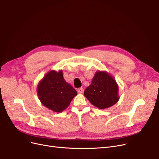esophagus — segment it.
Returning a JSON list of instances; mask_svg holds the SVG:
<instances>
[{
  "label": "esophagus",
  "instance_id": "1",
  "mask_svg": "<svg viewBox=\"0 0 159 159\" xmlns=\"http://www.w3.org/2000/svg\"><path fill=\"white\" fill-rule=\"evenodd\" d=\"M77 92L79 93H83L84 92V89L83 88H79L77 89Z\"/></svg>",
  "mask_w": 159,
  "mask_h": 159
}]
</instances>
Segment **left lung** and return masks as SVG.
<instances>
[{
  "label": "left lung",
  "instance_id": "left-lung-1",
  "mask_svg": "<svg viewBox=\"0 0 159 159\" xmlns=\"http://www.w3.org/2000/svg\"><path fill=\"white\" fill-rule=\"evenodd\" d=\"M118 89L113 76L106 71L98 70L96 72L90 85L84 90V95L94 106L105 109L118 102Z\"/></svg>",
  "mask_w": 159,
  "mask_h": 159
}]
</instances>
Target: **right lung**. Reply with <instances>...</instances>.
<instances>
[{
    "mask_svg": "<svg viewBox=\"0 0 159 159\" xmlns=\"http://www.w3.org/2000/svg\"><path fill=\"white\" fill-rule=\"evenodd\" d=\"M38 98L45 107L55 112H61L67 107L77 92L66 83L62 70H52L45 74L38 84Z\"/></svg>",
    "mask_w": 159,
    "mask_h": 159,
    "instance_id": "1",
    "label": "right lung"
}]
</instances>
